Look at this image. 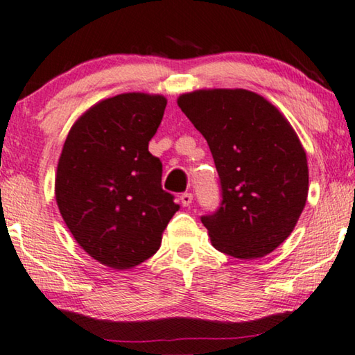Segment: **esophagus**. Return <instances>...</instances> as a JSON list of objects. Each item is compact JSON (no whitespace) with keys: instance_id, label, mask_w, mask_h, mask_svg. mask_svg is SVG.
Instances as JSON below:
<instances>
[{"instance_id":"esophagus-1","label":"esophagus","mask_w":355,"mask_h":355,"mask_svg":"<svg viewBox=\"0 0 355 355\" xmlns=\"http://www.w3.org/2000/svg\"><path fill=\"white\" fill-rule=\"evenodd\" d=\"M192 193H182L181 197H179V200H181V203H182V207H190V203H192Z\"/></svg>"}]
</instances>
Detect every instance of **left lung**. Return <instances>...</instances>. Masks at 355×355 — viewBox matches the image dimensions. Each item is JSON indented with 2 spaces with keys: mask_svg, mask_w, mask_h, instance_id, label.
Masks as SVG:
<instances>
[{
  "mask_svg": "<svg viewBox=\"0 0 355 355\" xmlns=\"http://www.w3.org/2000/svg\"><path fill=\"white\" fill-rule=\"evenodd\" d=\"M178 105L207 139L223 202L203 216L211 245L237 259H258L290 237L306 207L309 168L285 115L248 89H197Z\"/></svg>",
  "mask_w": 355,
  "mask_h": 355,
  "instance_id": "1",
  "label": "left lung"
}]
</instances>
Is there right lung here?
I'll list each match as a JSON object with an SVG mask.
<instances>
[{"mask_svg": "<svg viewBox=\"0 0 355 355\" xmlns=\"http://www.w3.org/2000/svg\"><path fill=\"white\" fill-rule=\"evenodd\" d=\"M166 97L125 92L91 105L70 128L54 195L67 227L97 263L126 270L157 253L179 209L148 152Z\"/></svg>", "mask_w": 355, "mask_h": 355, "instance_id": "1", "label": "right lung"}]
</instances>
